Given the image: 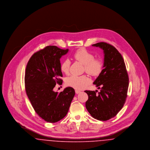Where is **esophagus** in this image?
I'll list each match as a JSON object with an SVG mask.
<instances>
[{
  "instance_id": "1",
  "label": "esophagus",
  "mask_w": 150,
  "mask_h": 150,
  "mask_svg": "<svg viewBox=\"0 0 150 150\" xmlns=\"http://www.w3.org/2000/svg\"><path fill=\"white\" fill-rule=\"evenodd\" d=\"M75 93L76 94H79V93H81V91H79V90H75Z\"/></svg>"
}]
</instances>
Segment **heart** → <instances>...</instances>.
I'll use <instances>...</instances> for the list:
<instances>
[{
	"label": "heart",
	"instance_id": "obj_1",
	"mask_svg": "<svg viewBox=\"0 0 150 150\" xmlns=\"http://www.w3.org/2000/svg\"><path fill=\"white\" fill-rule=\"evenodd\" d=\"M74 58L84 65L86 71L91 75L96 76L100 74L103 68V62L100 59L94 58L93 54L86 49L81 48L73 54ZM70 62L65 59L61 64L60 69L62 72L67 74L69 72ZM91 83V80L86 75H72L66 80L67 86L75 89H83Z\"/></svg>",
	"mask_w": 150,
	"mask_h": 150
}]
</instances>
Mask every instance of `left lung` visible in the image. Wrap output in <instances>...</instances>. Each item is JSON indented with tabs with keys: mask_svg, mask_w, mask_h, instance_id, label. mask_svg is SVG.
I'll return each mask as SVG.
<instances>
[{
	"mask_svg": "<svg viewBox=\"0 0 150 150\" xmlns=\"http://www.w3.org/2000/svg\"><path fill=\"white\" fill-rule=\"evenodd\" d=\"M103 51V70L93 82L100 92L86 91L88 96L86 108L94 118L106 121L115 116L123 107L129 86L128 75L121 54L105 42L92 45Z\"/></svg>",
	"mask_w": 150,
	"mask_h": 150,
	"instance_id": "8db88e82",
	"label": "left lung"
}]
</instances>
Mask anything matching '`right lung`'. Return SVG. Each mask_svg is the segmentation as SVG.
<instances>
[{
  "mask_svg": "<svg viewBox=\"0 0 150 150\" xmlns=\"http://www.w3.org/2000/svg\"><path fill=\"white\" fill-rule=\"evenodd\" d=\"M69 50L48 46L34 53L26 66V94L36 112L48 122H56L64 117L75 94L70 86L60 93L53 90L56 83H62L59 79L62 77L60 59Z\"/></svg>",
  "mask_w": 150,
  "mask_h": 150,
  "instance_id": "obj_1",
  "label": "right lung"
}]
</instances>
